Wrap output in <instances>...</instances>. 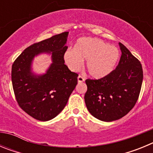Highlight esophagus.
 <instances>
[{
    "mask_svg": "<svg viewBox=\"0 0 153 153\" xmlns=\"http://www.w3.org/2000/svg\"><path fill=\"white\" fill-rule=\"evenodd\" d=\"M77 80H78V83H83V82H84L85 79H84V78L83 77V76H78Z\"/></svg>",
    "mask_w": 153,
    "mask_h": 153,
    "instance_id": "1",
    "label": "esophagus"
}]
</instances>
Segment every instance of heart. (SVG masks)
<instances>
[{
	"instance_id": "obj_1",
	"label": "heart",
	"mask_w": 153,
	"mask_h": 153,
	"mask_svg": "<svg viewBox=\"0 0 153 153\" xmlns=\"http://www.w3.org/2000/svg\"><path fill=\"white\" fill-rule=\"evenodd\" d=\"M120 58V51L114 46L95 37H82L76 41L74 49H68L63 60L68 68L78 71L86 61V69L94 79H100L109 74Z\"/></svg>"
}]
</instances>
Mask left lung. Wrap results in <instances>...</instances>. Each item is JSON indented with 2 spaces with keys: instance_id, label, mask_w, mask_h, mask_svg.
Masks as SVG:
<instances>
[{
  "instance_id": "8db88e82",
  "label": "left lung",
  "mask_w": 153,
  "mask_h": 153,
  "mask_svg": "<svg viewBox=\"0 0 153 153\" xmlns=\"http://www.w3.org/2000/svg\"><path fill=\"white\" fill-rule=\"evenodd\" d=\"M122 55L117 68L99 79H86L85 103L92 116L104 122L122 118L135 106L143 79L140 62L119 43Z\"/></svg>"
}]
</instances>
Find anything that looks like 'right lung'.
Returning <instances> with one entry per match:
<instances>
[{
    "label": "right lung",
    "instance_id": "obj_1",
    "mask_svg": "<svg viewBox=\"0 0 153 153\" xmlns=\"http://www.w3.org/2000/svg\"><path fill=\"white\" fill-rule=\"evenodd\" d=\"M68 34L63 32L30 46L12 65V84L19 106L40 121L56 117L77 84L78 74L71 72L63 60ZM42 53L51 55L52 63L45 74H36L32 64Z\"/></svg>",
    "mask_w": 153,
    "mask_h": 153
}]
</instances>
